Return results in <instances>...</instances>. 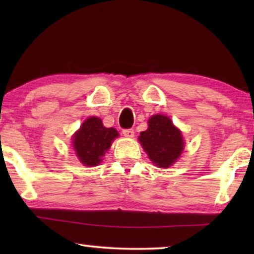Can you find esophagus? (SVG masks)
Wrapping results in <instances>:
<instances>
[{
	"label": "esophagus",
	"mask_w": 254,
	"mask_h": 254,
	"mask_svg": "<svg viewBox=\"0 0 254 254\" xmlns=\"http://www.w3.org/2000/svg\"><path fill=\"white\" fill-rule=\"evenodd\" d=\"M123 134L125 135V136L128 137V138H131L134 137V129H131V128H129V129H124L123 130Z\"/></svg>",
	"instance_id": "esophagus-1"
}]
</instances>
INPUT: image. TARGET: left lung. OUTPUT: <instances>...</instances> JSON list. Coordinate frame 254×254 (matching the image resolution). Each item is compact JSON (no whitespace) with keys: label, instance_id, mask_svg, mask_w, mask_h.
<instances>
[{"label":"left lung","instance_id":"1","mask_svg":"<svg viewBox=\"0 0 254 254\" xmlns=\"http://www.w3.org/2000/svg\"><path fill=\"white\" fill-rule=\"evenodd\" d=\"M138 141L150 161L162 169L175 164L185 147L182 131L162 114H155L148 120V129L142 131Z\"/></svg>","mask_w":254,"mask_h":254}]
</instances>
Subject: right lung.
<instances>
[{"label":"right lung","mask_w":254,"mask_h":254,"mask_svg":"<svg viewBox=\"0 0 254 254\" xmlns=\"http://www.w3.org/2000/svg\"><path fill=\"white\" fill-rule=\"evenodd\" d=\"M118 136L117 129L104 127L99 118L90 117L72 136V148L82 164L96 166Z\"/></svg>","instance_id":"obj_1"}]
</instances>
